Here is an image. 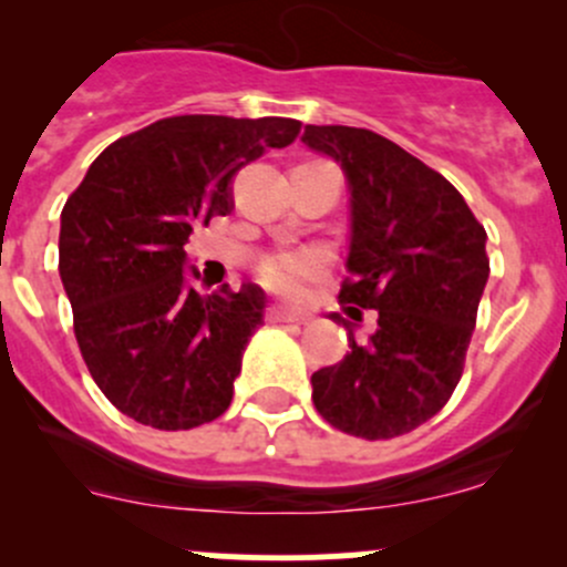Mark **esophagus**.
I'll return each mask as SVG.
<instances>
[{
	"instance_id": "34e87169",
	"label": "esophagus",
	"mask_w": 567,
	"mask_h": 567,
	"mask_svg": "<svg viewBox=\"0 0 567 567\" xmlns=\"http://www.w3.org/2000/svg\"><path fill=\"white\" fill-rule=\"evenodd\" d=\"M266 318L271 320V323H305V320H307V316H301V312L285 310V307H279V305L268 307Z\"/></svg>"
}]
</instances>
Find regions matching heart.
Wrapping results in <instances>:
<instances>
[{"label":"heart","instance_id":"b5f03b06","mask_svg":"<svg viewBox=\"0 0 567 567\" xmlns=\"http://www.w3.org/2000/svg\"><path fill=\"white\" fill-rule=\"evenodd\" d=\"M326 271V260L320 251H282L268 260L260 262L257 277L274 293H282L288 299H299L305 296L307 285L316 282L320 274Z\"/></svg>","mask_w":567,"mask_h":567}]
</instances>
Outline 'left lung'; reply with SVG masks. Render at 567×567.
Masks as SVG:
<instances>
[{
  "instance_id": "8db88e82",
  "label": "left lung",
  "mask_w": 567,
  "mask_h": 567,
  "mask_svg": "<svg viewBox=\"0 0 567 567\" xmlns=\"http://www.w3.org/2000/svg\"><path fill=\"white\" fill-rule=\"evenodd\" d=\"M307 147L334 158L351 188V251L340 288L348 316L379 310L368 342L348 329L342 362L312 373V403L337 431L379 442L436 416L458 386L488 282L485 227L458 188L351 125H307Z\"/></svg>"
}]
</instances>
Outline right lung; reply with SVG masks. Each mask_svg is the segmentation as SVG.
Instances as JSON below:
<instances>
[{
	"label": "right lung",
	"instance_id": "obj_1",
	"mask_svg": "<svg viewBox=\"0 0 567 567\" xmlns=\"http://www.w3.org/2000/svg\"><path fill=\"white\" fill-rule=\"evenodd\" d=\"M299 131L290 117L156 120L112 142L68 197L60 277L79 351L131 420L188 431L230 405L266 293L257 285L203 293L188 282L183 247L194 227L230 214L238 169Z\"/></svg>",
	"mask_w": 567,
	"mask_h": 567
}]
</instances>
